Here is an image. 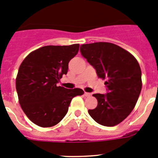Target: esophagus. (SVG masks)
<instances>
[{"instance_id": "obj_1", "label": "esophagus", "mask_w": 158, "mask_h": 158, "mask_svg": "<svg viewBox=\"0 0 158 158\" xmlns=\"http://www.w3.org/2000/svg\"><path fill=\"white\" fill-rule=\"evenodd\" d=\"M84 95H85V97H89V96H90L91 94L89 93V92H84Z\"/></svg>"}]
</instances>
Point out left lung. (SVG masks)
I'll return each mask as SVG.
<instances>
[{
    "mask_svg": "<svg viewBox=\"0 0 158 158\" xmlns=\"http://www.w3.org/2000/svg\"><path fill=\"white\" fill-rule=\"evenodd\" d=\"M81 54L92 65L99 78L106 79V94H94L98 100L89 114L104 126L121 123L135 108L142 87L139 63L130 52L114 44L98 42L83 44Z\"/></svg>",
    "mask_w": 158,
    "mask_h": 158,
    "instance_id": "obj_1",
    "label": "left lung"
}]
</instances>
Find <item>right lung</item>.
Here are the masks:
<instances>
[{
    "label": "right lung",
    "mask_w": 158,
    "mask_h": 158,
    "mask_svg": "<svg viewBox=\"0 0 158 158\" xmlns=\"http://www.w3.org/2000/svg\"><path fill=\"white\" fill-rule=\"evenodd\" d=\"M79 44L45 46L31 52L23 60L16 79L19 103L28 118L38 126L52 127L67 113L72 99L84 93L81 89L57 86L66 75L69 62Z\"/></svg>",
    "instance_id": "1"
}]
</instances>
